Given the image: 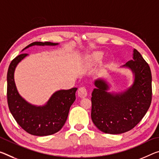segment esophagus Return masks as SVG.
Returning <instances> with one entry per match:
<instances>
[{
  "mask_svg": "<svg viewBox=\"0 0 159 159\" xmlns=\"http://www.w3.org/2000/svg\"><path fill=\"white\" fill-rule=\"evenodd\" d=\"M87 90L85 87H80L79 90H78V95H79L80 98H85L87 96Z\"/></svg>",
  "mask_w": 159,
  "mask_h": 159,
  "instance_id": "1",
  "label": "esophagus"
}]
</instances>
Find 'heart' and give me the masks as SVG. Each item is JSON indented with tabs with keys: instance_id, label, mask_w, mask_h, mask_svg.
Masks as SVG:
<instances>
[{
	"instance_id": "obj_1",
	"label": "heart",
	"mask_w": 159,
	"mask_h": 159,
	"mask_svg": "<svg viewBox=\"0 0 159 159\" xmlns=\"http://www.w3.org/2000/svg\"><path fill=\"white\" fill-rule=\"evenodd\" d=\"M102 57V53L101 52H95L90 55V59L93 63H96L99 61Z\"/></svg>"
}]
</instances>
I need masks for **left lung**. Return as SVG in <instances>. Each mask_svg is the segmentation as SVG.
Wrapping results in <instances>:
<instances>
[{
	"label": "left lung",
	"instance_id": "1",
	"mask_svg": "<svg viewBox=\"0 0 159 159\" xmlns=\"http://www.w3.org/2000/svg\"><path fill=\"white\" fill-rule=\"evenodd\" d=\"M120 68L130 70L133 75L130 86L122 91H110L107 78L94 80L92 93L91 119L101 132L119 134L133 129L147 112L152 102V72L137 49L132 59Z\"/></svg>",
	"mask_w": 159,
	"mask_h": 159
}]
</instances>
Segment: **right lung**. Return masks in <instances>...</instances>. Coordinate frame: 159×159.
Masks as SVG:
<instances>
[{"label": "right lung", "mask_w": 159, "mask_h": 159, "mask_svg": "<svg viewBox=\"0 0 159 159\" xmlns=\"http://www.w3.org/2000/svg\"><path fill=\"white\" fill-rule=\"evenodd\" d=\"M59 43L35 42L22 50L33 46H57ZM21 54L10 64L7 74V97L9 110L15 120L29 134L43 137L59 132L67 120L70 107L75 100L77 88L54 92L42 105H32L21 96L15 82V70L22 60L28 56Z\"/></svg>", "instance_id": "1"}]
</instances>
